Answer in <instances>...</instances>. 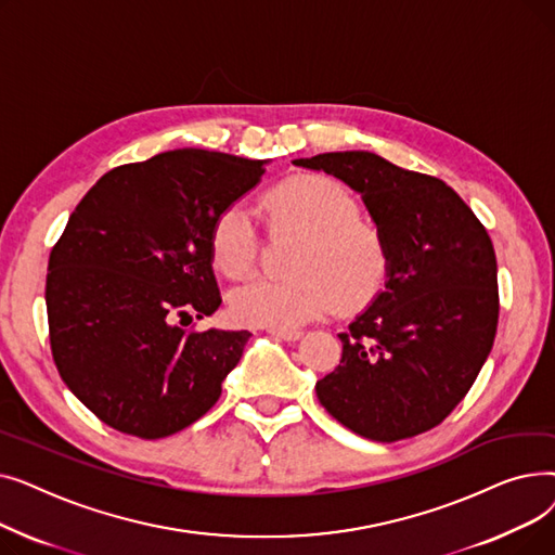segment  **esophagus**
I'll use <instances>...</instances> for the list:
<instances>
[{
	"instance_id": "34e87169",
	"label": "esophagus",
	"mask_w": 555,
	"mask_h": 555,
	"mask_svg": "<svg viewBox=\"0 0 555 555\" xmlns=\"http://www.w3.org/2000/svg\"><path fill=\"white\" fill-rule=\"evenodd\" d=\"M270 335L272 337H276V339H283V341H297V339H301V331H281V328H270Z\"/></svg>"
}]
</instances>
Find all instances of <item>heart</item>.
Returning a JSON list of instances; mask_svg holds the SVG:
<instances>
[{
	"instance_id": "heart-1",
	"label": "heart",
	"mask_w": 555,
	"mask_h": 555,
	"mask_svg": "<svg viewBox=\"0 0 555 555\" xmlns=\"http://www.w3.org/2000/svg\"><path fill=\"white\" fill-rule=\"evenodd\" d=\"M268 211L304 229L297 279L256 276L229 297L231 314L247 326L295 331L341 306L371 301L389 279L391 256L383 231L360 220L358 197L326 175L289 178L262 197ZM214 266L231 276H247L258 260L256 214L243 199L227 202L209 233Z\"/></svg>"
}]
</instances>
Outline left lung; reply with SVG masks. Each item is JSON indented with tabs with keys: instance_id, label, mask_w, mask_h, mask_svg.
<instances>
[{
	"instance_id": "obj_1",
	"label": "left lung",
	"mask_w": 555,
	"mask_h": 555,
	"mask_svg": "<svg viewBox=\"0 0 555 555\" xmlns=\"http://www.w3.org/2000/svg\"><path fill=\"white\" fill-rule=\"evenodd\" d=\"M362 193L391 268L385 293L341 333L317 398L344 427L393 443L441 425L470 391L500 319L498 258L454 189L366 151L295 159Z\"/></svg>"
}]
</instances>
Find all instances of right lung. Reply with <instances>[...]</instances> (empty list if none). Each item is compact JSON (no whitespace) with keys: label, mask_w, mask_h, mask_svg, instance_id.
<instances>
[{"label":"right lung","mask_w":555,"mask_h":555,"mask_svg":"<svg viewBox=\"0 0 555 555\" xmlns=\"http://www.w3.org/2000/svg\"><path fill=\"white\" fill-rule=\"evenodd\" d=\"M266 162L180 149L116 166L51 249L49 341L57 373L105 425L164 439L207 414L247 331H186L222 304L209 233Z\"/></svg>","instance_id":"1"}]
</instances>
